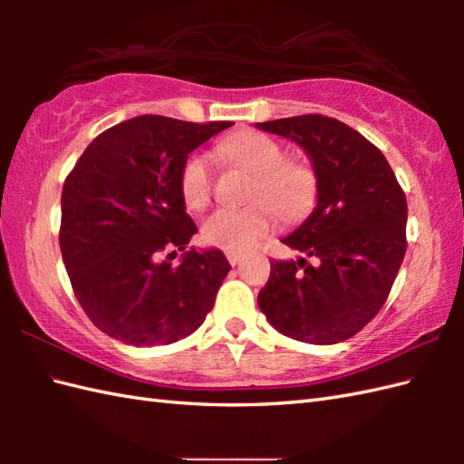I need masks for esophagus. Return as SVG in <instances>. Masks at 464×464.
<instances>
[{
  "label": "esophagus",
  "instance_id": "1",
  "mask_svg": "<svg viewBox=\"0 0 464 464\" xmlns=\"http://www.w3.org/2000/svg\"><path fill=\"white\" fill-rule=\"evenodd\" d=\"M225 255H227V259H229V263L233 265V267L237 263H241V259H243V253H237V251H227Z\"/></svg>",
  "mask_w": 464,
  "mask_h": 464
}]
</instances>
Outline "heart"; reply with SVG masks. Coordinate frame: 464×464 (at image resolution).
I'll return each mask as SVG.
<instances>
[{
    "instance_id": "obj_1",
    "label": "heart",
    "mask_w": 464,
    "mask_h": 464,
    "mask_svg": "<svg viewBox=\"0 0 464 464\" xmlns=\"http://www.w3.org/2000/svg\"><path fill=\"white\" fill-rule=\"evenodd\" d=\"M227 161L247 169L255 183L247 207H223L207 217L201 237L211 247L243 253L269 235L279 221H295L311 211L317 199V175L309 165L287 161L283 145L257 131H241L221 143ZM179 189L189 209H203L213 193V177L203 153L185 160L179 173Z\"/></svg>"
}]
</instances>
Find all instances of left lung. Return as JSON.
<instances>
[{
  "label": "left lung",
  "instance_id": "left-lung-1",
  "mask_svg": "<svg viewBox=\"0 0 464 464\" xmlns=\"http://www.w3.org/2000/svg\"><path fill=\"white\" fill-rule=\"evenodd\" d=\"M309 155L317 205L281 241L311 256L271 261L259 309L279 333L313 344L351 339L387 301L407 251V197L367 137L324 115L255 123Z\"/></svg>",
  "mask_w": 464,
  "mask_h": 464
}]
</instances>
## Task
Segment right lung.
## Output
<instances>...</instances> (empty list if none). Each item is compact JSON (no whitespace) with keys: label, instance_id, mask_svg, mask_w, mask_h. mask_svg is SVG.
Instances as JSON below:
<instances>
[{"label":"right lung","instance_id":"obj_1","mask_svg":"<svg viewBox=\"0 0 464 464\" xmlns=\"http://www.w3.org/2000/svg\"><path fill=\"white\" fill-rule=\"evenodd\" d=\"M231 125L133 117L97 135L67 175L59 247L77 301L110 337L133 347L169 344L213 309L231 269L223 251L191 249L177 266L169 259L197 233L181 167Z\"/></svg>","mask_w":464,"mask_h":464}]
</instances>
